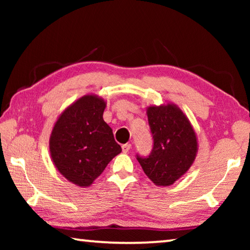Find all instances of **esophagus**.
<instances>
[{
	"mask_svg": "<svg viewBox=\"0 0 250 250\" xmlns=\"http://www.w3.org/2000/svg\"><path fill=\"white\" fill-rule=\"evenodd\" d=\"M121 147H122V152H124V153H126V152L130 151L131 145H130V143H125V145H124Z\"/></svg>",
	"mask_w": 250,
	"mask_h": 250,
	"instance_id": "1",
	"label": "esophagus"
}]
</instances>
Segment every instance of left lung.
<instances>
[{"mask_svg":"<svg viewBox=\"0 0 250 250\" xmlns=\"http://www.w3.org/2000/svg\"><path fill=\"white\" fill-rule=\"evenodd\" d=\"M153 149L147 158L137 155L146 175L156 186H170L189 170L198 143L191 121L172 103L146 108Z\"/></svg>","mask_w":250,"mask_h":250,"instance_id":"1","label":"left lung"}]
</instances>
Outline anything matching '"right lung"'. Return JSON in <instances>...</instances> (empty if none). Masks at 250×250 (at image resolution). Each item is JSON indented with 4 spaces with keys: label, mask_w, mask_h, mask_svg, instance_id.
Instances as JSON below:
<instances>
[{
    "label": "right lung",
    "mask_w": 250,
    "mask_h": 250,
    "mask_svg": "<svg viewBox=\"0 0 250 250\" xmlns=\"http://www.w3.org/2000/svg\"><path fill=\"white\" fill-rule=\"evenodd\" d=\"M104 99L88 94L69 104L53 126L49 153L54 166L67 181L90 186L121 152L112 129L104 120Z\"/></svg>",
    "instance_id": "1"
}]
</instances>
